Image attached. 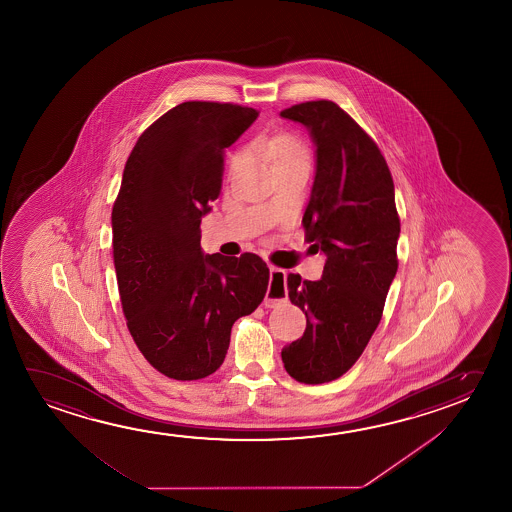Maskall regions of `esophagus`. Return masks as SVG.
Returning a JSON list of instances; mask_svg holds the SVG:
<instances>
[{
    "label": "esophagus",
    "mask_w": 512,
    "mask_h": 512,
    "mask_svg": "<svg viewBox=\"0 0 512 512\" xmlns=\"http://www.w3.org/2000/svg\"><path fill=\"white\" fill-rule=\"evenodd\" d=\"M269 275H271V285H269L268 292H266L264 305L266 307H273L276 303H284L289 298V291H287V284H285L287 273H285L284 269L271 266L269 268Z\"/></svg>",
    "instance_id": "obj_1"
}]
</instances>
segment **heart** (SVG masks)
<instances>
[{"label": "heart", "mask_w": 512, "mask_h": 512, "mask_svg": "<svg viewBox=\"0 0 512 512\" xmlns=\"http://www.w3.org/2000/svg\"><path fill=\"white\" fill-rule=\"evenodd\" d=\"M257 149L262 156H266L273 163L275 168L287 165H308V150L305 143L292 134H278L273 138H262L257 143ZM241 158L243 156L237 154L234 163Z\"/></svg>", "instance_id": "heart-1"}]
</instances>
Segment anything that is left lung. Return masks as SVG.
Segmentation results:
<instances>
[{"mask_svg": "<svg viewBox=\"0 0 512 512\" xmlns=\"http://www.w3.org/2000/svg\"><path fill=\"white\" fill-rule=\"evenodd\" d=\"M280 117L305 126L315 177L303 214L305 239L326 255L321 280L289 273V298L307 315L303 337L282 349L299 383L319 385L353 367L378 328L397 273L401 221L378 145L331 101L296 104Z\"/></svg>", "mask_w": 512, "mask_h": 512, "instance_id": "obj_1", "label": "left lung"}]
</instances>
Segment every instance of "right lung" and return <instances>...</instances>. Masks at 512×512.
<instances>
[{
    "instance_id": "add662e5",
    "label": "right lung",
    "mask_w": 512,
    "mask_h": 512,
    "mask_svg": "<svg viewBox=\"0 0 512 512\" xmlns=\"http://www.w3.org/2000/svg\"><path fill=\"white\" fill-rule=\"evenodd\" d=\"M257 117L237 104L182 103L127 159L111 213L118 292L136 346L168 378L193 381L220 369L232 324L268 291L259 255H205L200 246V221L220 197L225 149Z\"/></svg>"
}]
</instances>
